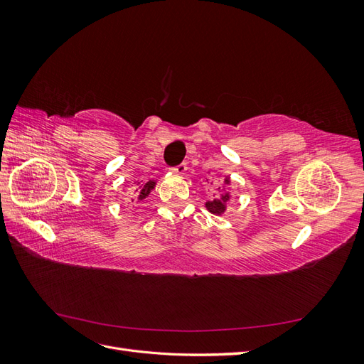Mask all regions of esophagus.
<instances>
[{
    "label": "esophagus",
    "mask_w": 364,
    "mask_h": 364,
    "mask_svg": "<svg viewBox=\"0 0 364 364\" xmlns=\"http://www.w3.org/2000/svg\"><path fill=\"white\" fill-rule=\"evenodd\" d=\"M186 168H188V167H186V164H185V162H182V164H179V165H178V167L171 168V171H173V173H176V174H185Z\"/></svg>",
    "instance_id": "esophagus-1"
}]
</instances>
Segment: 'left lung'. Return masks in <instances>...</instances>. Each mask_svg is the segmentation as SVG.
Returning a JSON list of instances; mask_svg holds the SVG:
<instances>
[{
	"instance_id": "8db88e82",
	"label": "left lung",
	"mask_w": 364,
	"mask_h": 364,
	"mask_svg": "<svg viewBox=\"0 0 364 364\" xmlns=\"http://www.w3.org/2000/svg\"><path fill=\"white\" fill-rule=\"evenodd\" d=\"M229 183H230V179L226 178L225 185H229ZM218 190H220V186H218ZM229 199H230V194L228 191H223L222 194H220V197H215L214 200H208L205 203V206L211 214L222 215L226 211V203L229 202Z\"/></svg>"
}]
</instances>
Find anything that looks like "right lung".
<instances>
[{
  "instance_id": "obj_1",
  "label": "right lung",
  "mask_w": 364,
  "mask_h": 364,
  "mask_svg": "<svg viewBox=\"0 0 364 364\" xmlns=\"http://www.w3.org/2000/svg\"><path fill=\"white\" fill-rule=\"evenodd\" d=\"M155 181H144V182H136V190L135 193L138 194V200H144L146 197L150 194L151 190H155Z\"/></svg>"
}]
</instances>
